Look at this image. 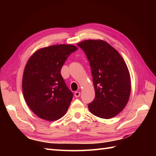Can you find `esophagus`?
<instances>
[{
    "mask_svg": "<svg viewBox=\"0 0 156 156\" xmlns=\"http://www.w3.org/2000/svg\"><path fill=\"white\" fill-rule=\"evenodd\" d=\"M74 96H75V97H76V98L79 97H80V92H78V91H76V92H75Z\"/></svg>",
    "mask_w": 156,
    "mask_h": 156,
    "instance_id": "1",
    "label": "esophagus"
}]
</instances>
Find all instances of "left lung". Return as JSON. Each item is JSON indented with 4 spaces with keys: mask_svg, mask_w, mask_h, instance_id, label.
<instances>
[{
    "mask_svg": "<svg viewBox=\"0 0 156 156\" xmlns=\"http://www.w3.org/2000/svg\"><path fill=\"white\" fill-rule=\"evenodd\" d=\"M90 62L95 98L88 104L92 114L108 119L127 104L131 78L127 65L116 49L102 40L89 39L77 44Z\"/></svg>",
    "mask_w": 156,
    "mask_h": 156,
    "instance_id": "obj_1",
    "label": "left lung"
}]
</instances>
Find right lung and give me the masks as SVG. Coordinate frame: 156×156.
Instances as JSON below:
<instances>
[{"mask_svg":"<svg viewBox=\"0 0 156 156\" xmlns=\"http://www.w3.org/2000/svg\"><path fill=\"white\" fill-rule=\"evenodd\" d=\"M78 48L55 45L38 49L25 66L22 88L29 107L42 119L58 120L68 111L73 93L61 75L65 61Z\"/></svg>","mask_w":156,"mask_h":156,"instance_id":"1","label":"right lung"}]
</instances>
